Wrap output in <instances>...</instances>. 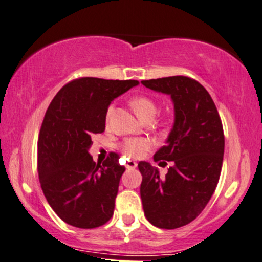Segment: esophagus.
I'll use <instances>...</instances> for the list:
<instances>
[{
    "label": "esophagus",
    "instance_id": "34e87169",
    "mask_svg": "<svg viewBox=\"0 0 262 262\" xmlns=\"http://www.w3.org/2000/svg\"><path fill=\"white\" fill-rule=\"evenodd\" d=\"M137 165L138 163L135 161H128L127 164H125V168H127L128 170H130V169H134V168H137Z\"/></svg>",
    "mask_w": 262,
    "mask_h": 262
}]
</instances>
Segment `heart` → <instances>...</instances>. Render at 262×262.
I'll return each instance as SVG.
<instances>
[{"mask_svg":"<svg viewBox=\"0 0 262 262\" xmlns=\"http://www.w3.org/2000/svg\"><path fill=\"white\" fill-rule=\"evenodd\" d=\"M130 106L133 108L135 114L140 120H146V118L155 117L157 114V105L152 99L140 95V97H135L130 100ZM114 108L108 107L106 112V121H108L110 116L112 114ZM154 144L148 139H127L122 144V150H123L124 155L130 158H140L144 157L148 151L151 150Z\"/></svg>","mask_w":262,"mask_h":262,"instance_id":"heart-1","label":"heart"}]
</instances>
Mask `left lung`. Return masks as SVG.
<instances>
[{"label": "left lung", "instance_id": "left-lung-1", "mask_svg": "<svg viewBox=\"0 0 262 262\" xmlns=\"http://www.w3.org/2000/svg\"><path fill=\"white\" fill-rule=\"evenodd\" d=\"M141 83L169 95L174 105L173 128L154 156L155 162L173 165L161 177L148 162L138 164L145 216L154 226L171 230L196 219L213 196L223 167V124L209 93L194 79L171 76Z\"/></svg>", "mask_w": 262, "mask_h": 262}]
</instances>
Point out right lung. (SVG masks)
<instances>
[{
    "label": "right lung",
    "instance_id": "right-lung-1",
    "mask_svg": "<svg viewBox=\"0 0 262 262\" xmlns=\"http://www.w3.org/2000/svg\"><path fill=\"white\" fill-rule=\"evenodd\" d=\"M138 84L134 79H74L47 108L37 144L39 183L52 209L71 226L95 228L114 215L125 169L115 152L95 163L88 151L92 135L105 130L111 101Z\"/></svg>",
    "mask_w": 262,
    "mask_h": 262
}]
</instances>
